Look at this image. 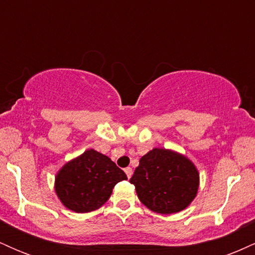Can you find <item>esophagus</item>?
<instances>
[{"label":"esophagus","instance_id":"obj_1","mask_svg":"<svg viewBox=\"0 0 255 255\" xmlns=\"http://www.w3.org/2000/svg\"><path fill=\"white\" fill-rule=\"evenodd\" d=\"M125 172H126V175H127V177L130 178L131 174H133V170H131V168H129V166H128V168L125 169Z\"/></svg>","mask_w":255,"mask_h":255}]
</instances>
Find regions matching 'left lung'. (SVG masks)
Wrapping results in <instances>:
<instances>
[{
	"instance_id": "1",
	"label": "left lung",
	"mask_w": 255,
	"mask_h": 255,
	"mask_svg": "<svg viewBox=\"0 0 255 255\" xmlns=\"http://www.w3.org/2000/svg\"><path fill=\"white\" fill-rule=\"evenodd\" d=\"M129 182L148 210L171 215L192 204L198 194L200 176L188 157L169 148L154 147L140 158Z\"/></svg>"
}]
</instances>
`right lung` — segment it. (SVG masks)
I'll return each mask as SVG.
<instances>
[{"instance_id":"1","label":"right lung","mask_w":255,"mask_h":255,"mask_svg":"<svg viewBox=\"0 0 255 255\" xmlns=\"http://www.w3.org/2000/svg\"><path fill=\"white\" fill-rule=\"evenodd\" d=\"M127 176L109 157L89 148L67 162L55 176V193L66 209L77 213L98 210L113 188Z\"/></svg>"}]
</instances>
